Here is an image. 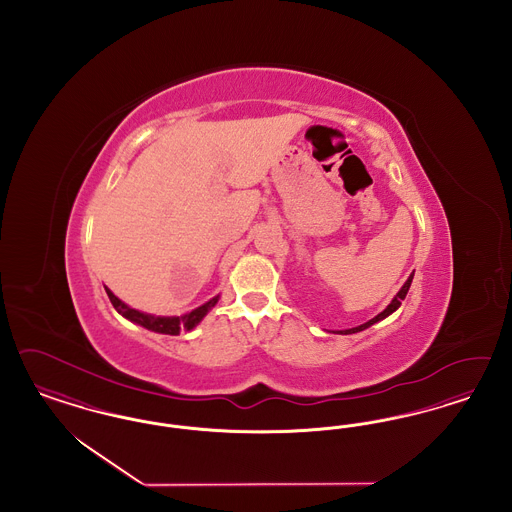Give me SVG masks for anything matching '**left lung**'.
I'll return each mask as SVG.
<instances>
[{
    "label": "left lung",
    "instance_id": "obj_1",
    "mask_svg": "<svg viewBox=\"0 0 512 512\" xmlns=\"http://www.w3.org/2000/svg\"><path fill=\"white\" fill-rule=\"evenodd\" d=\"M413 274L407 278V282L403 284V288L397 292V295L391 299L390 305L380 313V315H376V317L372 318V320H368L365 324H361V326H357V328H349V330H340L338 334H355V332H361V330H365L368 326H372L374 322H378V320H384L386 317H390L393 311H397L399 309V305H401V301L407 297V292H409V288H411V282H413Z\"/></svg>",
    "mask_w": 512,
    "mask_h": 512
}]
</instances>
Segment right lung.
Listing matches in <instances>:
<instances>
[{
	"label": "right lung",
	"instance_id": "1",
	"mask_svg": "<svg viewBox=\"0 0 512 512\" xmlns=\"http://www.w3.org/2000/svg\"><path fill=\"white\" fill-rule=\"evenodd\" d=\"M105 292L109 295L113 307L121 313L122 317L132 320V322H136V324H140V326H144V328L151 330V332L169 334V336H178V334L184 332V330H186V332L194 330L195 326L203 320V317H205V315L217 305V301H219V295H217V297L209 299L205 305L194 309L192 313H186L184 317H153V315H146V313H140V311L128 307V305L122 303L121 299H119L115 293L111 292L109 288H105Z\"/></svg>",
	"mask_w": 512,
	"mask_h": 512
}]
</instances>
